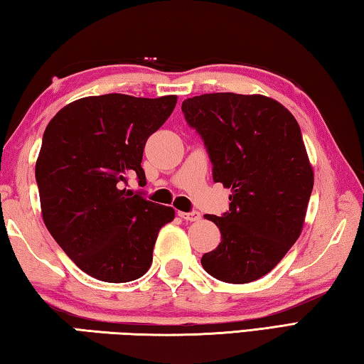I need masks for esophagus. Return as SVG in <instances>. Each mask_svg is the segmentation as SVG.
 <instances>
[{
  "mask_svg": "<svg viewBox=\"0 0 364 364\" xmlns=\"http://www.w3.org/2000/svg\"><path fill=\"white\" fill-rule=\"evenodd\" d=\"M178 215H180V217L186 221H199L200 220L199 212H178Z\"/></svg>",
  "mask_w": 364,
  "mask_h": 364,
  "instance_id": "esophagus-1",
  "label": "esophagus"
}]
</instances>
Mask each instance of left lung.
<instances>
[{
  "mask_svg": "<svg viewBox=\"0 0 364 364\" xmlns=\"http://www.w3.org/2000/svg\"><path fill=\"white\" fill-rule=\"evenodd\" d=\"M186 122L204 139L213 181L231 189L230 212L205 215L218 247L202 257L208 274L231 284L260 279L297 241L313 189L300 127L263 95L210 93L183 101Z\"/></svg>",
  "mask_w": 364,
  "mask_h": 364,
  "instance_id": "1",
  "label": "left lung"
}]
</instances>
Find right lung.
Wrapping results in <instances>:
<instances>
[{
    "mask_svg": "<svg viewBox=\"0 0 364 364\" xmlns=\"http://www.w3.org/2000/svg\"><path fill=\"white\" fill-rule=\"evenodd\" d=\"M175 95L88 96L48 123L36 159L43 221L70 260L106 282H128L152 263L160 228L175 210L127 189L141 167L147 138L176 106Z\"/></svg>",
    "mask_w": 364,
    "mask_h": 364,
    "instance_id": "obj_1",
    "label": "right lung"
}]
</instances>
